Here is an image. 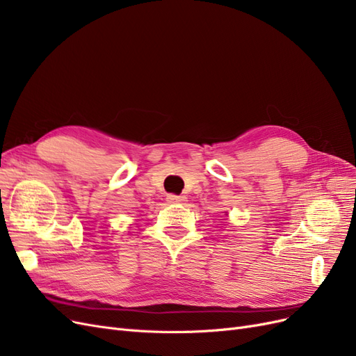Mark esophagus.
<instances>
[{
	"mask_svg": "<svg viewBox=\"0 0 356 356\" xmlns=\"http://www.w3.org/2000/svg\"><path fill=\"white\" fill-rule=\"evenodd\" d=\"M168 202L169 203H184L186 197L184 196H177V195H169Z\"/></svg>",
	"mask_w": 356,
	"mask_h": 356,
	"instance_id": "esophagus-1",
	"label": "esophagus"
}]
</instances>
